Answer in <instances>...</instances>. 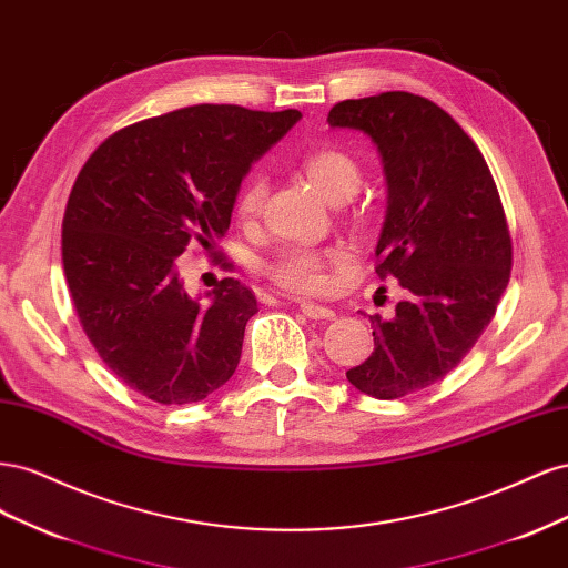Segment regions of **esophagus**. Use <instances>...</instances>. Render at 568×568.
Segmentation results:
<instances>
[{"label":"esophagus","instance_id":"obj_1","mask_svg":"<svg viewBox=\"0 0 568 568\" xmlns=\"http://www.w3.org/2000/svg\"><path fill=\"white\" fill-rule=\"evenodd\" d=\"M301 313L305 315V317H311V320H332L334 317V311L332 307H326V305H320V303H311V301H301Z\"/></svg>","mask_w":568,"mask_h":568}]
</instances>
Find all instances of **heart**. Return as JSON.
Listing matches in <instances>:
<instances>
[{
    "label": "heart",
    "mask_w": 568,
    "mask_h": 568,
    "mask_svg": "<svg viewBox=\"0 0 568 568\" xmlns=\"http://www.w3.org/2000/svg\"><path fill=\"white\" fill-rule=\"evenodd\" d=\"M303 170L317 192L332 203L348 201L363 182V170L357 161L341 149H322L313 156L303 161ZM267 196V180L263 173H253L242 192L236 194L234 211L242 220H253L263 209ZM346 261L341 251H315V248H284L265 263V272L272 282H277L282 288L298 291V294H313L324 286V267L338 265Z\"/></svg>",
    "instance_id": "obj_1"
}]
</instances>
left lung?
Returning a JSON list of instances; mask_svg holds the SVG:
<instances>
[{
	"label": "left lung",
	"mask_w": 568,
	"mask_h": 568,
	"mask_svg": "<svg viewBox=\"0 0 568 568\" xmlns=\"http://www.w3.org/2000/svg\"><path fill=\"white\" fill-rule=\"evenodd\" d=\"M334 130L367 134L386 178V217L376 274L407 298L372 315L374 351L346 372L376 400L440 382L490 324L509 284L511 239L490 170L455 120L409 92L346 99Z\"/></svg>",
	"instance_id": "left-lung-1"
}]
</instances>
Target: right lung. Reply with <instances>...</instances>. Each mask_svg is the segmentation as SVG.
Instances as JSON below:
<instances>
[{"label":"right lung","instance_id":"right-lung-1","mask_svg":"<svg viewBox=\"0 0 568 568\" xmlns=\"http://www.w3.org/2000/svg\"><path fill=\"white\" fill-rule=\"evenodd\" d=\"M298 120L186 106L118 130L82 165L63 215L65 282L99 357L149 400L199 403L234 374L257 301L232 277L189 296L178 257L225 236L251 163Z\"/></svg>","mask_w":568,"mask_h":568}]
</instances>
